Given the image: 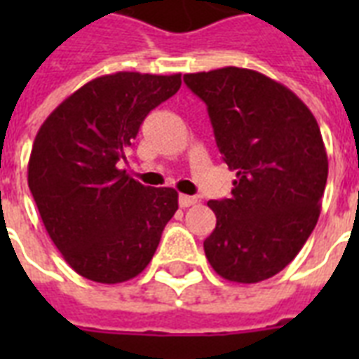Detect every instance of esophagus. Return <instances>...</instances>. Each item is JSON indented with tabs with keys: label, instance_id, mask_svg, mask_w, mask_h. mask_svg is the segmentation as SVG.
I'll list each match as a JSON object with an SVG mask.
<instances>
[{
	"label": "esophagus",
	"instance_id": "obj_1",
	"mask_svg": "<svg viewBox=\"0 0 359 359\" xmlns=\"http://www.w3.org/2000/svg\"><path fill=\"white\" fill-rule=\"evenodd\" d=\"M197 199L196 197H191V196H179V205L182 208H188L191 207V205H196Z\"/></svg>",
	"mask_w": 359,
	"mask_h": 359
}]
</instances>
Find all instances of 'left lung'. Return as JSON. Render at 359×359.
Segmentation results:
<instances>
[{
    "label": "left lung",
    "instance_id": "obj_1",
    "mask_svg": "<svg viewBox=\"0 0 359 359\" xmlns=\"http://www.w3.org/2000/svg\"><path fill=\"white\" fill-rule=\"evenodd\" d=\"M207 104L224 162L236 171L229 199L208 201L216 229L205 242L227 281L259 283L289 264L317 225L328 156L317 119L294 93L250 69L184 74Z\"/></svg>",
    "mask_w": 359,
    "mask_h": 359
}]
</instances>
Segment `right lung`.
I'll use <instances>...</instances> for the list:
<instances>
[{"instance_id": "1", "label": "right lung", "mask_w": 359, "mask_h": 359, "mask_svg": "<svg viewBox=\"0 0 359 359\" xmlns=\"http://www.w3.org/2000/svg\"><path fill=\"white\" fill-rule=\"evenodd\" d=\"M180 74L115 72L65 98L36 132L27 184L65 261L97 283H123L151 262L179 208L173 188H149L119 169L151 109Z\"/></svg>"}]
</instances>
